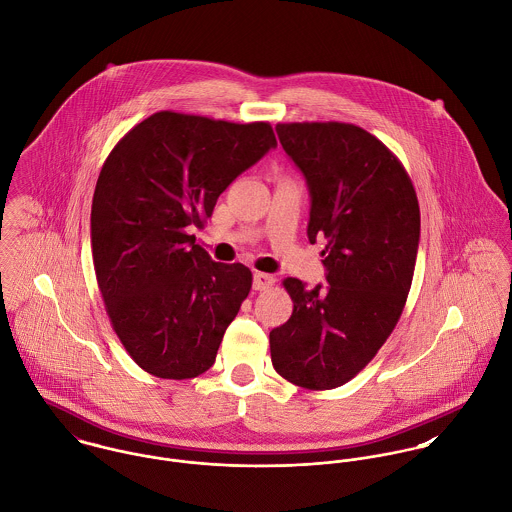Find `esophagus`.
Wrapping results in <instances>:
<instances>
[{
    "label": "esophagus",
    "instance_id": "esophagus-1",
    "mask_svg": "<svg viewBox=\"0 0 512 512\" xmlns=\"http://www.w3.org/2000/svg\"><path fill=\"white\" fill-rule=\"evenodd\" d=\"M273 285H275V279L271 275H267V273H255L253 275V289L255 291H267Z\"/></svg>",
    "mask_w": 512,
    "mask_h": 512
}]
</instances>
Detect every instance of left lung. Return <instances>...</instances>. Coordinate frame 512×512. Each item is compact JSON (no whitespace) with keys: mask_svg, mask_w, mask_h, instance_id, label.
Segmentation results:
<instances>
[{"mask_svg":"<svg viewBox=\"0 0 512 512\" xmlns=\"http://www.w3.org/2000/svg\"><path fill=\"white\" fill-rule=\"evenodd\" d=\"M279 140L310 192L308 241L326 239L328 285H283L293 314L271 330V362L295 386L332 390L350 382L382 348L406 307L419 204L402 162L348 122H289Z\"/></svg>","mask_w":512,"mask_h":512,"instance_id":"1","label":"left lung"}]
</instances>
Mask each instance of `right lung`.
<instances>
[{"mask_svg": "<svg viewBox=\"0 0 512 512\" xmlns=\"http://www.w3.org/2000/svg\"><path fill=\"white\" fill-rule=\"evenodd\" d=\"M275 146L269 122L160 110L104 160L91 209L95 273L110 324L144 372L188 380L213 366L253 275L211 261L190 233Z\"/></svg>", "mask_w": 512, "mask_h": 512, "instance_id": "add662e5", "label": "right lung"}]
</instances>
